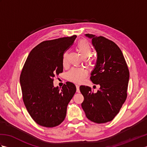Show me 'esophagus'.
<instances>
[{
  "label": "esophagus",
  "instance_id": "34e87169",
  "mask_svg": "<svg viewBox=\"0 0 147 147\" xmlns=\"http://www.w3.org/2000/svg\"><path fill=\"white\" fill-rule=\"evenodd\" d=\"M76 92L78 93H80V86L78 85H76Z\"/></svg>",
  "mask_w": 147,
  "mask_h": 147
}]
</instances>
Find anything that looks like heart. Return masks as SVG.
Listing matches in <instances>:
<instances>
[{"label":"heart","mask_w":147,"mask_h":147,"mask_svg":"<svg viewBox=\"0 0 147 147\" xmlns=\"http://www.w3.org/2000/svg\"><path fill=\"white\" fill-rule=\"evenodd\" d=\"M76 47L78 51L83 58H87L91 55L92 50L91 46L86 40H82L78 42ZM67 52H65L62 55V64L65 65L67 63ZM87 75V72L84 69L73 68L67 74V78L71 82L80 84L83 82L84 78Z\"/></svg>","instance_id":"b5f03b06"}]
</instances>
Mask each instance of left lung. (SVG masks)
<instances>
[{
    "label": "left lung",
    "mask_w": 147,
    "mask_h": 147,
    "mask_svg": "<svg viewBox=\"0 0 147 147\" xmlns=\"http://www.w3.org/2000/svg\"><path fill=\"white\" fill-rule=\"evenodd\" d=\"M85 36L92 39L97 53L90 80L100 87L96 93L89 86L80 87L84 96L82 107L89 120L105 123L113 119L126 100L129 72L123 53L114 42L92 34Z\"/></svg>",
    "instance_id": "8db88e82"
}]
</instances>
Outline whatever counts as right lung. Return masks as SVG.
Instances as JSON below:
<instances>
[{
	"label": "right lung",
	"instance_id": "1",
	"mask_svg": "<svg viewBox=\"0 0 147 147\" xmlns=\"http://www.w3.org/2000/svg\"><path fill=\"white\" fill-rule=\"evenodd\" d=\"M76 36L42 42L33 48L20 75L23 100L30 116L42 126L59 125L66 115L67 106L76 91L73 83L62 89L54 86V78L63 71L62 55Z\"/></svg>",
	"mask_w": 147,
	"mask_h": 147
}]
</instances>
